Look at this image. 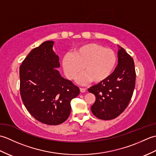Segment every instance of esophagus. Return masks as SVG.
<instances>
[{
    "label": "esophagus",
    "mask_w": 156,
    "mask_h": 156,
    "mask_svg": "<svg viewBox=\"0 0 156 156\" xmlns=\"http://www.w3.org/2000/svg\"><path fill=\"white\" fill-rule=\"evenodd\" d=\"M80 90L81 92H86V90H87V89L84 88H80Z\"/></svg>",
    "instance_id": "34e87169"
}]
</instances>
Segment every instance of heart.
<instances>
[{
  "label": "heart",
  "instance_id": "1",
  "mask_svg": "<svg viewBox=\"0 0 156 156\" xmlns=\"http://www.w3.org/2000/svg\"><path fill=\"white\" fill-rule=\"evenodd\" d=\"M117 55L111 49L97 44H87L74 49L72 55H66L62 60L64 73L73 80L82 72L84 74L78 80L81 83L90 81L98 84L111 75L117 64Z\"/></svg>",
  "mask_w": 156,
  "mask_h": 156
}]
</instances>
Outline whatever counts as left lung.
Instances as JSON below:
<instances>
[{
    "mask_svg": "<svg viewBox=\"0 0 156 156\" xmlns=\"http://www.w3.org/2000/svg\"><path fill=\"white\" fill-rule=\"evenodd\" d=\"M118 48V64L114 72L106 80L88 89L96 97L91 111L102 120L113 119L125 111L135 86L133 59L123 48Z\"/></svg>",
    "mask_w": 156,
    "mask_h": 156,
    "instance_id": "8db88e82",
    "label": "left lung"
}]
</instances>
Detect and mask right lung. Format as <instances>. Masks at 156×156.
Masks as SVG:
<instances>
[{"label":"right lung","instance_id":"obj_1","mask_svg":"<svg viewBox=\"0 0 156 156\" xmlns=\"http://www.w3.org/2000/svg\"><path fill=\"white\" fill-rule=\"evenodd\" d=\"M54 41H46L30 51L19 68L20 93L25 107L39 122L57 125L71 112L70 102L80 89L59 74Z\"/></svg>","mask_w":156,"mask_h":156}]
</instances>
